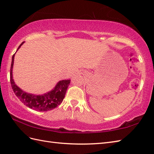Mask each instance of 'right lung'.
<instances>
[{"label": "right lung", "mask_w": 154, "mask_h": 154, "mask_svg": "<svg viewBox=\"0 0 154 154\" xmlns=\"http://www.w3.org/2000/svg\"><path fill=\"white\" fill-rule=\"evenodd\" d=\"M24 42L19 45L18 49L21 47V45L24 44ZM14 55H12V63L11 67V71H10V79H11V84L12 89L20 100L24 105L29 107L30 109L35 110L37 111H48L55 109L63 101L65 93L67 89L68 86L70 84L69 80H62L58 82L55 85V88L50 91V92L45 93L42 95H35V94H29L16 85L14 80L12 79V67L14 64Z\"/></svg>", "instance_id": "right-lung-1"}]
</instances>
